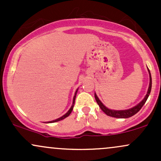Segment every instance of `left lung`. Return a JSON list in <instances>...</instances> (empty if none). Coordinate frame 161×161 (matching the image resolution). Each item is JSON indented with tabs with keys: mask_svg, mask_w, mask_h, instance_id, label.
I'll use <instances>...</instances> for the list:
<instances>
[{
	"mask_svg": "<svg viewBox=\"0 0 161 161\" xmlns=\"http://www.w3.org/2000/svg\"><path fill=\"white\" fill-rule=\"evenodd\" d=\"M147 71H148L149 73V79H150V82H149V86H148V89H147V94L145 96L143 100L142 101H140V103H138L137 105L134 106L133 108L127 109V110H111V109H109L107 108L106 106H104V104L100 101V99L98 98L96 93L95 92V97L96 101H97V104L99 105L100 108L103 110V112L105 113L108 116H112V117H115V118H129L135 115L139 111L141 110V108L143 107V105L145 104L146 101H147V97H148L149 95H150L151 91V86H152V80H151V73L150 70L148 69L147 68Z\"/></svg>",
	"mask_w": 161,
	"mask_h": 161,
	"instance_id": "obj_1",
	"label": "left lung"
}]
</instances>
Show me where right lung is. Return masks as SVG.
<instances>
[{
  "label": "right lung",
  "mask_w": 161,
  "mask_h": 161,
  "mask_svg": "<svg viewBox=\"0 0 161 161\" xmlns=\"http://www.w3.org/2000/svg\"><path fill=\"white\" fill-rule=\"evenodd\" d=\"M78 89L79 88H77L76 89V91H75V95H74V97H73V104H72V106H71V108H69V110H68L67 112L65 114H64V116H60V118H58V119H54V120H52V121H49V122H47V123H56V122H58V121H60V120H62V119H65V118H66L68 116H69V114H71V112H72V110H73V107H74V104H75V96H76V94H77V92H78Z\"/></svg>",
  "instance_id": "1"
}]
</instances>
